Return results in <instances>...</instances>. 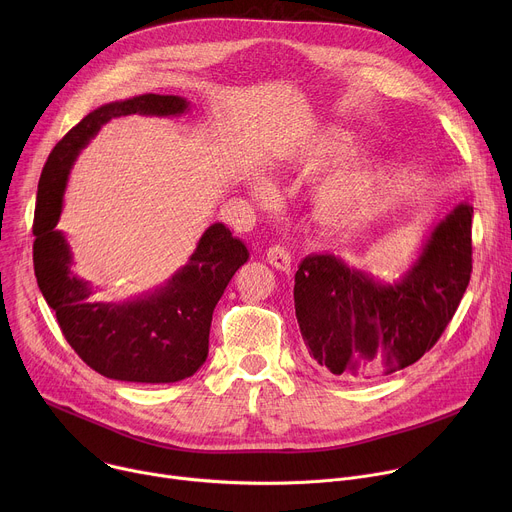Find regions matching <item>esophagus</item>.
<instances>
[{
    "mask_svg": "<svg viewBox=\"0 0 512 512\" xmlns=\"http://www.w3.org/2000/svg\"><path fill=\"white\" fill-rule=\"evenodd\" d=\"M267 261L271 267L279 269V271H289L291 267V253L279 245H273L269 251H267Z\"/></svg>",
    "mask_w": 512,
    "mask_h": 512,
    "instance_id": "34e87169",
    "label": "esophagus"
}]
</instances>
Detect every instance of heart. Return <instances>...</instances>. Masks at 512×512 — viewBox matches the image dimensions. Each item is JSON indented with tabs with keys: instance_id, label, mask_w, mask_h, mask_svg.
<instances>
[{
	"instance_id": "1",
	"label": "heart",
	"mask_w": 512,
	"mask_h": 512,
	"mask_svg": "<svg viewBox=\"0 0 512 512\" xmlns=\"http://www.w3.org/2000/svg\"><path fill=\"white\" fill-rule=\"evenodd\" d=\"M356 141L352 137H336L314 143L300 156V164L308 170L322 168L328 162L352 154ZM389 180V166L381 158H362L344 168L334 170L314 188V202L322 216L352 218L367 212L379 198ZM257 194L265 192V184L257 182Z\"/></svg>"
}]
</instances>
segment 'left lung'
I'll use <instances>...</instances> for the list:
<instances>
[{"label": "left lung", "mask_w": 512, "mask_h": 512, "mask_svg": "<svg viewBox=\"0 0 512 512\" xmlns=\"http://www.w3.org/2000/svg\"><path fill=\"white\" fill-rule=\"evenodd\" d=\"M472 212L468 202L454 206L393 283L332 253L308 255L294 302L314 367L369 381L409 367L440 340L470 283Z\"/></svg>", "instance_id": "left-lung-1"}]
</instances>
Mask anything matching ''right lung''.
I'll list each match as a JSON object with an SVG mask.
<instances>
[{"instance_id":"add662e5","label":"right lung","mask_w":512,"mask_h":512,"mask_svg":"<svg viewBox=\"0 0 512 512\" xmlns=\"http://www.w3.org/2000/svg\"><path fill=\"white\" fill-rule=\"evenodd\" d=\"M188 105L184 97L154 93L101 105L56 143L38 182L32 227L38 287L66 342L107 379L160 385L192 377L208 356L214 306L249 259L245 243L214 223L182 269L133 300L95 302L93 285L72 273L70 245L56 229L72 164L107 121L135 113L176 117Z\"/></svg>"}]
</instances>
